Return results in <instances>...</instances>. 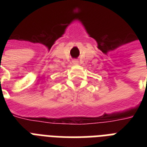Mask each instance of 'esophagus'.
Instances as JSON below:
<instances>
[{"instance_id": "esophagus-1", "label": "esophagus", "mask_w": 147, "mask_h": 147, "mask_svg": "<svg viewBox=\"0 0 147 147\" xmlns=\"http://www.w3.org/2000/svg\"><path fill=\"white\" fill-rule=\"evenodd\" d=\"M72 63H73V64H78V61L77 59H74V60H72Z\"/></svg>"}]
</instances>
